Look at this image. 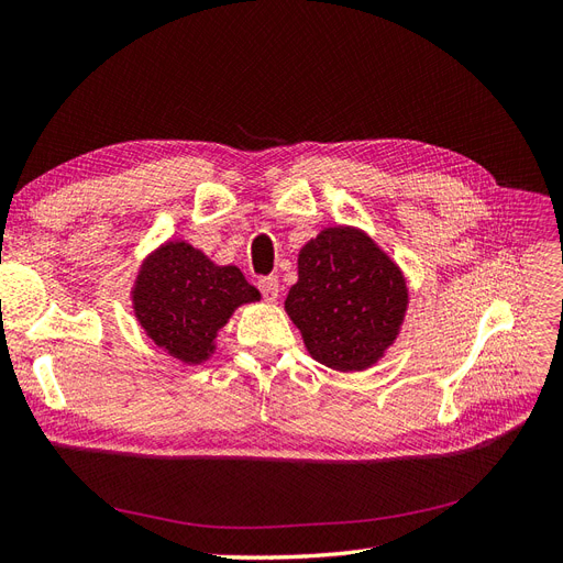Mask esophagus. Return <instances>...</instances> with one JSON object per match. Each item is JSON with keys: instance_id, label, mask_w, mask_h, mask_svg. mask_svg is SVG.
I'll list each match as a JSON object with an SVG mask.
<instances>
[{"instance_id": "obj_1", "label": "esophagus", "mask_w": 563, "mask_h": 563, "mask_svg": "<svg viewBox=\"0 0 563 563\" xmlns=\"http://www.w3.org/2000/svg\"><path fill=\"white\" fill-rule=\"evenodd\" d=\"M258 288L267 302H275L279 296V279L277 277H261Z\"/></svg>"}]
</instances>
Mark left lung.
<instances>
[{"instance_id": "obj_1", "label": "left lung", "mask_w": 563, "mask_h": 563, "mask_svg": "<svg viewBox=\"0 0 563 563\" xmlns=\"http://www.w3.org/2000/svg\"><path fill=\"white\" fill-rule=\"evenodd\" d=\"M408 305L397 263L356 228H327L298 253L284 308L305 347L333 371H364L395 343Z\"/></svg>"}]
</instances>
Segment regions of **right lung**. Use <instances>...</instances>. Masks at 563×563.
<instances>
[{
  "instance_id": "right-lung-1",
  "label": "right lung",
  "mask_w": 563,
  "mask_h": 563,
  "mask_svg": "<svg viewBox=\"0 0 563 563\" xmlns=\"http://www.w3.org/2000/svg\"><path fill=\"white\" fill-rule=\"evenodd\" d=\"M131 294L145 333L183 364L207 362L232 312L261 300L240 267L216 265L187 242H166L150 253Z\"/></svg>"
}]
</instances>
